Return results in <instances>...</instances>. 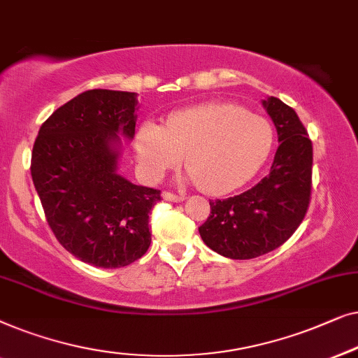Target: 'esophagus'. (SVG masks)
Wrapping results in <instances>:
<instances>
[{
    "instance_id": "esophagus-1",
    "label": "esophagus",
    "mask_w": 358,
    "mask_h": 358,
    "mask_svg": "<svg viewBox=\"0 0 358 358\" xmlns=\"http://www.w3.org/2000/svg\"><path fill=\"white\" fill-rule=\"evenodd\" d=\"M162 198L167 201H172V203H181V201H185L183 194H173V193H170V191H165V193L162 194Z\"/></svg>"
}]
</instances>
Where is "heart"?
<instances>
[{
    "instance_id": "1",
    "label": "heart",
    "mask_w": 358,
    "mask_h": 358,
    "mask_svg": "<svg viewBox=\"0 0 358 358\" xmlns=\"http://www.w3.org/2000/svg\"><path fill=\"white\" fill-rule=\"evenodd\" d=\"M273 141V128L261 115L235 103L210 102L180 110L164 128L144 123L134 148L145 178H162L186 155V167L199 188L209 194H225L255 177Z\"/></svg>"
}]
</instances>
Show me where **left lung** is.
Returning a JSON list of instances; mask_svg holds the SVG:
<instances>
[{
    "instance_id": "1",
    "label": "left lung",
    "mask_w": 358,
    "mask_h": 358,
    "mask_svg": "<svg viewBox=\"0 0 358 358\" xmlns=\"http://www.w3.org/2000/svg\"><path fill=\"white\" fill-rule=\"evenodd\" d=\"M263 107L278 129L279 148L271 172L253 188L210 201L199 235L215 253L253 259L279 248L299 229L310 204L313 145L294 108L275 97Z\"/></svg>"
}]
</instances>
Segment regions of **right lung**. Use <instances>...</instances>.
Returning <instances> with one entry per match:
<instances>
[{"label":"right lung","mask_w":358,"mask_h":358,"mask_svg":"<svg viewBox=\"0 0 358 358\" xmlns=\"http://www.w3.org/2000/svg\"><path fill=\"white\" fill-rule=\"evenodd\" d=\"M138 94L92 89L50 115L32 150L34 186L57 240L103 269L139 259L160 191L118 173L122 139L134 138Z\"/></svg>","instance_id":"1"}]
</instances>
